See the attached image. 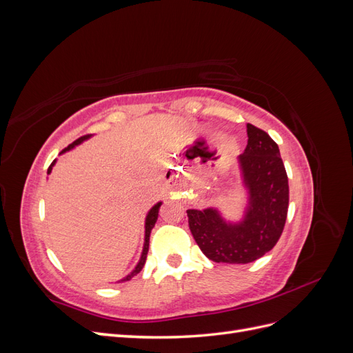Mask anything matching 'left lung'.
Instances as JSON below:
<instances>
[{"label": "left lung", "mask_w": 353, "mask_h": 353, "mask_svg": "<svg viewBox=\"0 0 353 353\" xmlns=\"http://www.w3.org/2000/svg\"><path fill=\"white\" fill-rule=\"evenodd\" d=\"M248 145L239 156L249 208L240 223H228L216 209H188L190 231L208 258L249 263L280 240L288 210V178L280 148L265 131L248 123Z\"/></svg>", "instance_id": "left-lung-1"}]
</instances>
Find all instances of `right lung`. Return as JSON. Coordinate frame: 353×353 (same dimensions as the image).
<instances>
[{"instance_id":"add662e5","label":"right lung","mask_w":353,"mask_h":353,"mask_svg":"<svg viewBox=\"0 0 353 353\" xmlns=\"http://www.w3.org/2000/svg\"><path fill=\"white\" fill-rule=\"evenodd\" d=\"M88 137H90V135H85V137L78 138L77 141H73L72 144H69V145L65 148V150H61V153H65V152L70 150V148H73L74 145L81 144L83 140H87ZM54 163H56V160L50 165L47 174L51 172V169H52V166H54ZM160 206H162V203H157V205H154V206L150 209V212H148V215H147V218H145V239H144V249H143V253H141V259H140V262H138V265L135 266V270H134L131 274H128L122 281H130L134 275H137L138 272H140V271L143 270V266H144V263H145V258H147V252H148V241H150V232H152V230H153V227H154V223H156V221H157Z\"/></svg>"}]
</instances>
